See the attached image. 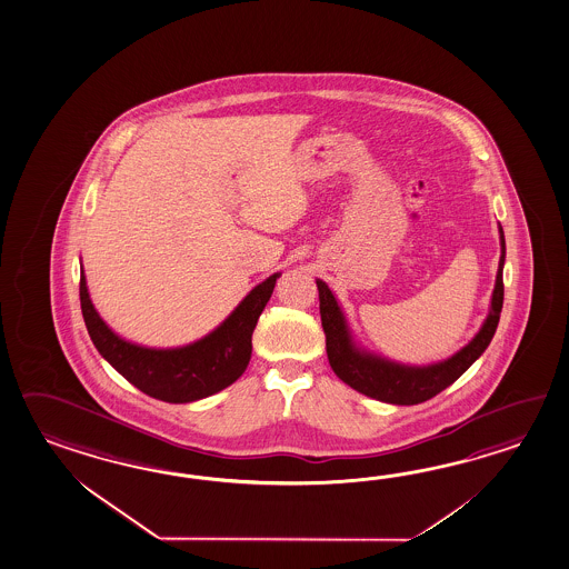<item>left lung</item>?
Here are the masks:
<instances>
[{"instance_id": "left-lung-1", "label": "left lung", "mask_w": 569, "mask_h": 569, "mask_svg": "<svg viewBox=\"0 0 569 569\" xmlns=\"http://www.w3.org/2000/svg\"><path fill=\"white\" fill-rule=\"evenodd\" d=\"M500 231V261L497 271V283L492 291V302L485 325L462 350H458L448 360H441L428 367H407L399 362L381 359L357 348L350 337L345 313L338 306L335 293L322 279H316L320 296V318L326 335V352L332 371L338 379L350 385L355 391L372 397L377 401L393 406H418L443 391L446 387L460 379L470 365L475 362L497 332L500 310L505 300L502 286V266H505V232Z\"/></svg>"}]
</instances>
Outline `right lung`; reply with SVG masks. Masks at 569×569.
Segmentation results:
<instances>
[{"label":"right lung","instance_id":"add662e5","mask_svg":"<svg viewBox=\"0 0 569 569\" xmlns=\"http://www.w3.org/2000/svg\"><path fill=\"white\" fill-rule=\"evenodd\" d=\"M279 273L261 281L209 337L180 348H146L117 337L94 310L81 271V310L94 347L119 375L166 403H190L219 393L243 375L251 337Z\"/></svg>","mask_w":569,"mask_h":569}]
</instances>
